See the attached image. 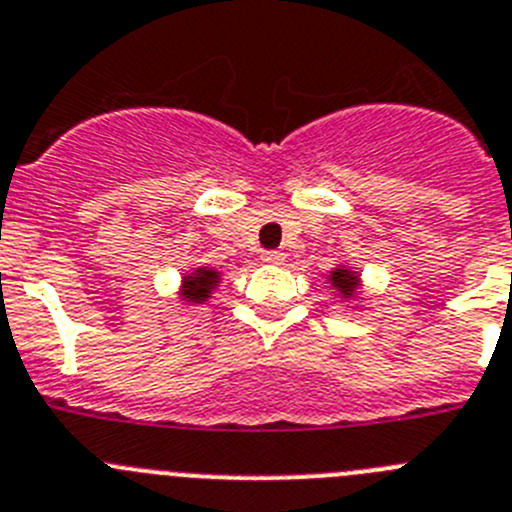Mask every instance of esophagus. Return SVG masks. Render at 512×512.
<instances>
[{
	"label": "esophagus",
	"mask_w": 512,
	"mask_h": 512,
	"mask_svg": "<svg viewBox=\"0 0 512 512\" xmlns=\"http://www.w3.org/2000/svg\"><path fill=\"white\" fill-rule=\"evenodd\" d=\"M262 262H270V265H283V262H285V252H280V250L262 252Z\"/></svg>",
	"instance_id": "obj_1"
}]
</instances>
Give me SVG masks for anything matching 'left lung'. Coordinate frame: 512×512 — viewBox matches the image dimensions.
<instances>
[{
	"label": "left lung",
	"mask_w": 512,
	"mask_h": 512,
	"mask_svg": "<svg viewBox=\"0 0 512 512\" xmlns=\"http://www.w3.org/2000/svg\"><path fill=\"white\" fill-rule=\"evenodd\" d=\"M331 283H334V288L339 290V293L352 296L354 288H357V275L349 273V270H334V273H331Z\"/></svg>",
	"instance_id": "1"
}]
</instances>
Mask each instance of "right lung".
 <instances>
[{
  "label": "right lung",
  "instance_id": "obj_1",
  "mask_svg": "<svg viewBox=\"0 0 512 512\" xmlns=\"http://www.w3.org/2000/svg\"><path fill=\"white\" fill-rule=\"evenodd\" d=\"M216 283H219V275L214 270H196V273H191L183 280V298L193 303L206 301Z\"/></svg>",
  "mask_w": 512,
  "mask_h": 512
}]
</instances>
